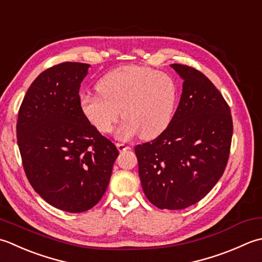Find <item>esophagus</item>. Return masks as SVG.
<instances>
[{"label": "esophagus", "mask_w": 262, "mask_h": 262, "mask_svg": "<svg viewBox=\"0 0 262 262\" xmlns=\"http://www.w3.org/2000/svg\"><path fill=\"white\" fill-rule=\"evenodd\" d=\"M116 147L119 149V151H125L127 149H130V147L126 146L125 143H116Z\"/></svg>", "instance_id": "1"}]
</instances>
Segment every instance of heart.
Returning a JSON list of instances; mask_svg holds the SVG:
<instances>
[{"label": "heart", "mask_w": 262, "mask_h": 262, "mask_svg": "<svg viewBox=\"0 0 262 262\" xmlns=\"http://www.w3.org/2000/svg\"><path fill=\"white\" fill-rule=\"evenodd\" d=\"M98 95L82 94L80 108L84 117L101 133H110L116 122L125 119L116 131L127 140L140 133L154 139L167 129L179 100V86L166 72L129 66L105 74L97 86Z\"/></svg>", "instance_id": "b5f03b06"}]
</instances>
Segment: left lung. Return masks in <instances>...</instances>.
I'll list each match as a JSON object with an SVG mask.
<instances>
[{
    "label": "left lung",
    "instance_id": "8db88e82",
    "mask_svg": "<svg viewBox=\"0 0 262 262\" xmlns=\"http://www.w3.org/2000/svg\"><path fill=\"white\" fill-rule=\"evenodd\" d=\"M182 78V95L170 125L135 151L147 199L178 210L200 201L225 170L231 149V110L204 73L170 64Z\"/></svg>",
    "mask_w": 262,
    "mask_h": 262
}]
</instances>
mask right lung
<instances>
[{"mask_svg": "<svg viewBox=\"0 0 262 262\" xmlns=\"http://www.w3.org/2000/svg\"><path fill=\"white\" fill-rule=\"evenodd\" d=\"M89 67L64 62L41 72L18 114V146L28 181L47 204L69 212L98 204L119 156L80 108V83Z\"/></svg>", "mask_w": 262, "mask_h": 262, "instance_id": "add662e5", "label": "right lung"}]
</instances>
